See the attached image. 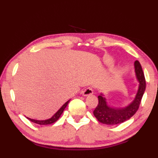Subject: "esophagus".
Here are the masks:
<instances>
[{
    "label": "esophagus",
    "mask_w": 158,
    "mask_h": 158,
    "mask_svg": "<svg viewBox=\"0 0 158 158\" xmlns=\"http://www.w3.org/2000/svg\"><path fill=\"white\" fill-rule=\"evenodd\" d=\"M94 94V90L91 87H87V88L85 89V90L82 92V95L84 96H90V95H92Z\"/></svg>",
    "instance_id": "1"
}]
</instances>
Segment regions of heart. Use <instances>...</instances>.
Wrapping results in <instances>:
<instances>
[{
	"mask_svg": "<svg viewBox=\"0 0 158 158\" xmlns=\"http://www.w3.org/2000/svg\"><path fill=\"white\" fill-rule=\"evenodd\" d=\"M107 63L109 64H112V61H110H110H107Z\"/></svg>",
	"mask_w": 158,
	"mask_h": 158,
	"instance_id": "b5f03b06",
	"label": "heart"
}]
</instances>
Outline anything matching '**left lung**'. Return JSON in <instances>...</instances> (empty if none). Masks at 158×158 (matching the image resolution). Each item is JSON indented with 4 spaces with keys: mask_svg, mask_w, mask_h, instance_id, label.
Here are the masks:
<instances>
[{
    "mask_svg": "<svg viewBox=\"0 0 158 158\" xmlns=\"http://www.w3.org/2000/svg\"><path fill=\"white\" fill-rule=\"evenodd\" d=\"M137 80L139 82L135 97L126 107H115L108 105L107 98L103 94L98 96V104L94 114L99 122L107 125H116L124 122L132 118L139 108L140 102L146 90V80L140 62L136 60L134 63Z\"/></svg>",
    "mask_w": 158,
    "mask_h": 158,
    "instance_id": "obj_1",
    "label": "left lung"
}]
</instances>
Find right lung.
I'll return each mask as SVG.
<instances>
[{"mask_svg":"<svg viewBox=\"0 0 158 158\" xmlns=\"http://www.w3.org/2000/svg\"><path fill=\"white\" fill-rule=\"evenodd\" d=\"M70 101H71V99L68 100V102H66L65 103H64L63 105H62V107H61L60 109L57 110V112H56V113H55L52 117L50 118H48V119H45V120H35V119H31V118H28V117H26V118H27L29 121H32V122L37 123V124H40V125L51 124V123L56 122V121H57L59 118H60V117L61 116V115H62V113H63L64 110L65 109V107H67V105L68 104V103H69Z\"/></svg>","mask_w":158,"mask_h":158,"instance_id":"1","label":"right lung"}]
</instances>
